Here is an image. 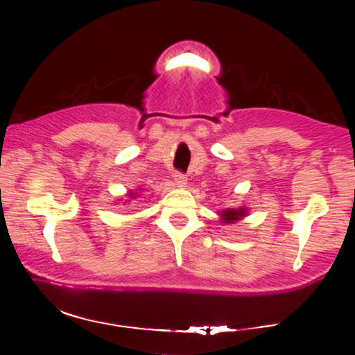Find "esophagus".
I'll use <instances>...</instances> for the list:
<instances>
[{
	"label": "esophagus",
	"instance_id": "esophagus-1",
	"mask_svg": "<svg viewBox=\"0 0 355 355\" xmlns=\"http://www.w3.org/2000/svg\"><path fill=\"white\" fill-rule=\"evenodd\" d=\"M174 182H176V186L181 187V189L187 187V178L184 176V174H181V173L174 174Z\"/></svg>",
	"mask_w": 355,
	"mask_h": 355
}]
</instances>
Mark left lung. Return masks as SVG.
Masks as SVG:
<instances>
[{
    "instance_id": "obj_1",
    "label": "left lung",
    "mask_w": 355,
    "mask_h": 355,
    "mask_svg": "<svg viewBox=\"0 0 355 355\" xmlns=\"http://www.w3.org/2000/svg\"><path fill=\"white\" fill-rule=\"evenodd\" d=\"M218 215H220V220L223 225H234V223L244 220V218L249 215V208L247 207L226 208V210L218 211Z\"/></svg>"
}]
</instances>
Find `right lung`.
I'll use <instances>...</instances> for the list:
<instances>
[{
  "mask_svg": "<svg viewBox=\"0 0 355 355\" xmlns=\"http://www.w3.org/2000/svg\"><path fill=\"white\" fill-rule=\"evenodd\" d=\"M140 196H142V189L139 187L137 191H129L128 193H125V197H128V198H125V200H124V198H119V202L124 200V203H129L130 200H134V198H137Z\"/></svg>",
  "mask_w": 355,
  "mask_h": 355,
  "instance_id": "add662e5",
  "label": "right lung"
}]
</instances>
